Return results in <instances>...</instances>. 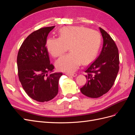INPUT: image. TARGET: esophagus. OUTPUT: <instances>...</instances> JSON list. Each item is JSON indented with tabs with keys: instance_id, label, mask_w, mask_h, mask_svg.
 Returning a JSON list of instances; mask_svg holds the SVG:
<instances>
[{
	"instance_id": "obj_1",
	"label": "esophagus",
	"mask_w": 135,
	"mask_h": 135,
	"mask_svg": "<svg viewBox=\"0 0 135 135\" xmlns=\"http://www.w3.org/2000/svg\"><path fill=\"white\" fill-rule=\"evenodd\" d=\"M67 75L68 76H76L77 75V74H76V73H73V74H69V73H68L67 74Z\"/></svg>"
}]
</instances>
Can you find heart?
<instances>
[{
  "label": "heart",
  "mask_w": 135,
  "mask_h": 135,
  "mask_svg": "<svg viewBox=\"0 0 135 135\" xmlns=\"http://www.w3.org/2000/svg\"><path fill=\"white\" fill-rule=\"evenodd\" d=\"M101 37L95 30L81 26H67L61 28L59 38L47 40V51L54 57L62 55L68 47L71 52L61 57L56 62L59 70L73 73L81 63L87 64L96 56L100 47Z\"/></svg>",
  "instance_id": "b5f03b06"
}]
</instances>
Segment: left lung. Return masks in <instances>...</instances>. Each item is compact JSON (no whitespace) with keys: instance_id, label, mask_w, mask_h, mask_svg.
<instances>
[{"instance_id":"obj_1","label":"left lung","mask_w":135,"mask_h":135,"mask_svg":"<svg viewBox=\"0 0 135 135\" xmlns=\"http://www.w3.org/2000/svg\"><path fill=\"white\" fill-rule=\"evenodd\" d=\"M103 46L97 59L85 71L87 82L80 91L89 97L97 98L107 93L113 85L119 71V57L118 48L113 39L103 28Z\"/></svg>"}]
</instances>
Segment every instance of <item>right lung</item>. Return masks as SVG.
Wrapping results in <instances>:
<instances>
[{"instance_id": "add662e5", "label": "right lung", "mask_w": 135, "mask_h": 135, "mask_svg": "<svg viewBox=\"0 0 135 135\" xmlns=\"http://www.w3.org/2000/svg\"><path fill=\"white\" fill-rule=\"evenodd\" d=\"M55 27H46L32 32L24 40L18 52L17 63L19 80L32 99L48 101L57 95L61 73L54 72L46 47L47 38Z\"/></svg>"}]
</instances>
